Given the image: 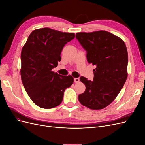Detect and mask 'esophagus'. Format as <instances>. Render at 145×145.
I'll use <instances>...</instances> for the list:
<instances>
[{
    "instance_id": "34e87169",
    "label": "esophagus",
    "mask_w": 145,
    "mask_h": 145,
    "mask_svg": "<svg viewBox=\"0 0 145 145\" xmlns=\"http://www.w3.org/2000/svg\"><path fill=\"white\" fill-rule=\"evenodd\" d=\"M74 82H75V83H78V82L80 81L79 78H74Z\"/></svg>"
}]
</instances>
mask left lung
Listing matches in <instances>:
<instances>
[{
  "label": "left lung",
  "instance_id": "obj_1",
  "mask_svg": "<svg viewBox=\"0 0 145 145\" xmlns=\"http://www.w3.org/2000/svg\"><path fill=\"white\" fill-rule=\"evenodd\" d=\"M76 37L86 51L88 62L96 67L93 80L80 78L86 89L78 95V100L89 109H103L114 100L128 77L125 43L119 37L103 30L77 33Z\"/></svg>",
  "mask_w": 145,
  "mask_h": 145
}]
</instances>
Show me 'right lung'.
I'll return each mask as SVG.
<instances>
[{
    "label": "right lung",
    "mask_w": 145,
    "mask_h": 145,
    "mask_svg": "<svg viewBox=\"0 0 145 145\" xmlns=\"http://www.w3.org/2000/svg\"><path fill=\"white\" fill-rule=\"evenodd\" d=\"M75 37L74 33H63L50 28L34 30L21 52L20 75L24 86L39 107L53 108L62 103L65 90L74 78L52 71L62 59L61 51Z\"/></svg>",
    "instance_id": "1"
}]
</instances>
